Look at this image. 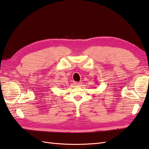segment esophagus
<instances>
[{
    "mask_svg": "<svg viewBox=\"0 0 149 149\" xmlns=\"http://www.w3.org/2000/svg\"><path fill=\"white\" fill-rule=\"evenodd\" d=\"M74 84L75 86H79V85L81 84V82H74Z\"/></svg>",
    "mask_w": 149,
    "mask_h": 149,
    "instance_id": "34e87169",
    "label": "esophagus"
}]
</instances>
